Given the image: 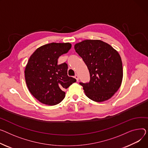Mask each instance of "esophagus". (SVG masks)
Segmentation results:
<instances>
[{
  "instance_id": "1",
  "label": "esophagus",
  "mask_w": 148,
  "mask_h": 148,
  "mask_svg": "<svg viewBox=\"0 0 148 148\" xmlns=\"http://www.w3.org/2000/svg\"><path fill=\"white\" fill-rule=\"evenodd\" d=\"M75 79L77 80V81L78 82V80H79V77H78V75L77 74L75 75Z\"/></svg>"
}]
</instances>
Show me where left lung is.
<instances>
[{
    "label": "left lung",
    "instance_id": "8db88e82",
    "mask_svg": "<svg viewBox=\"0 0 148 148\" xmlns=\"http://www.w3.org/2000/svg\"><path fill=\"white\" fill-rule=\"evenodd\" d=\"M74 49L90 73L89 82L80 83L86 95L97 102L110 99L123 80V64L119 52L99 40H83L75 44Z\"/></svg>",
    "mask_w": 148,
    "mask_h": 148
}]
</instances>
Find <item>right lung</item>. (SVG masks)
<instances>
[{
  "label": "right lung",
  "instance_id": "add662e5",
  "mask_svg": "<svg viewBox=\"0 0 148 148\" xmlns=\"http://www.w3.org/2000/svg\"><path fill=\"white\" fill-rule=\"evenodd\" d=\"M71 48L70 43H51L37 49L29 57L25 70L29 91L42 103L55 105L65 97L64 90L76 82L67 75L68 65L58 64V58Z\"/></svg>",
  "mask_w": 148,
  "mask_h": 148
}]
</instances>
